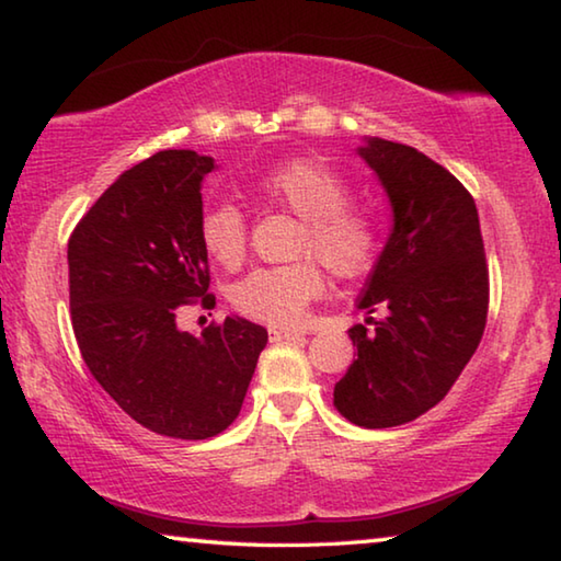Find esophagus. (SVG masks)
Segmentation results:
<instances>
[{
  "mask_svg": "<svg viewBox=\"0 0 561 561\" xmlns=\"http://www.w3.org/2000/svg\"><path fill=\"white\" fill-rule=\"evenodd\" d=\"M271 341L273 343H280V341H298V337H302L306 333L302 330H296V328H271Z\"/></svg>",
  "mask_w": 561,
  "mask_h": 561,
  "instance_id": "obj_1",
  "label": "esophagus"
}]
</instances>
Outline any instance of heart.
Here are the masks:
<instances>
[{
    "label": "heart",
    "mask_w": 561,
    "mask_h": 561,
    "mask_svg": "<svg viewBox=\"0 0 561 561\" xmlns=\"http://www.w3.org/2000/svg\"><path fill=\"white\" fill-rule=\"evenodd\" d=\"M263 198L302 218L298 251H313L341 278H355L370 268L380 248L375 220L351 208V188L337 173L316 159H293L265 169L253 179ZM198 241L210 261L236 268L245 255V216L231 201H218L198 218ZM325 288L318 263L302 259L253 268L228 290L231 306L268 325H293L308 302Z\"/></svg>",
    "instance_id": "b5f03b06"
}]
</instances>
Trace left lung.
<instances>
[{"instance_id": "1", "label": "left lung", "mask_w": 561, "mask_h": 561, "mask_svg": "<svg viewBox=\"0 0 561 561\" xmlns=\"http://www.w3.org/2000/svg\"><path fill=\"white\" fill-rule=\"evenodd\" d=\"M388 194L392 228L367 278L353 325L357 357L333 405L357 427L405 425L460 378L488 323L490 275L474 198L453 173L405 144L357 146ZM380 309V321L370 319Z\"/></svg>"}]
</instances>
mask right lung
Segmentation results:
<instances>
[{
	"instance_id": "1",
	"label": "right lung",
	"mask_w": 561,
	"mask_h": 561,
	"mask_svg": "<svg viewBox=\"0 0 561 561\" xmlns=\"http://www.w3.org/2000/svg\"><path fill=\"white\" fill-rule=\"evenodd\" d=\"M210 156L159 151L124 171L69 238V306L81 357L116 405L151 433L206 439L241 412L263 325L228 316L194 335L186 306L214 308L198 241Z\"/></svg>"
}]
</instances>
